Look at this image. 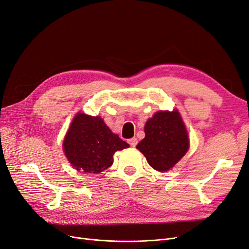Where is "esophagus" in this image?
Wrapping results in <instances>:
<instances>
[{"label":"esophagus","mask_w":249,"mask_h":249,"mask_svg":"<svg viewBox=\"0 0 249 249\" xmlns=\"http://www.w3.org/2000/svg\"><path fill=\"white\" fill-rule=\"evenodd\" d=\"M128 143H129L131 146H134L137 144V139L136 137H132V139H130V140H128Z\"/></svg>","instance_id":"34e87169"}]
</instances>
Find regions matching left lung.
Segmentation results:
<instances>
[{
  "label": "left lung",
  "mask_w": 249,
  "mask_h": 249,
  "mask_svg": "<svg viewBox=\"0 0 249 249\" xmlns=\"http://www.w3.org/2000/svg\"><path fill=\"white\" fill-rule=\"evenodd\" d=\"M144 139L136 145L150 166L166 172L189 150V136L178 109L159 110L144 125Z\"/></svg>",
  "instance_id": "1"
}]
</instances>
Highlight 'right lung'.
Segmentation results:
<instances>
[{
  "mask_svg": "<svg viewBox=\"0 0 249 249\" xmlns=\"http://www.w3.org/2000/svg\"><path fill=\"white\" fill-rule=\"evenodd\" d=\"M129 144L110 131L100 117L78 113L63 141L71 166L85 173H100L113 164V155Z\"/></svg>",
  "mask_w": 249,
  "mask_h": 249,
  "instance_id": "1",
  "label": "right lung"
}]
</instances>
